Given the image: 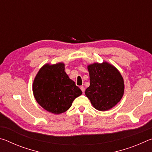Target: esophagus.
<instances>
[{
	"label": "esophagus",
	"instance_id": "34e87169",
	"mask_svg": "<svg viewBox=\"0 0 152 152\" xmlns=\"http://www.w3.org/2000/svg\"><path fill=\"white\" fill-rule=\"evenodd\" d=\"M80 89H81V91H82V92H84V91H85V88H84V86H80Z\"/></svg>",
	"mask_w": 152,
	"mask_h": 152
}]
</instances>
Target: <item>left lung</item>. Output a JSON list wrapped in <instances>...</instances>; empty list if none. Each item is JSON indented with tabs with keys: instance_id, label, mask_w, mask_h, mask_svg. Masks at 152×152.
<instances>
[{
	"instance_id": "left-lung-1",
	"label": "left lung",
	"mask_w": 152,
	"mask_h": 152,
	"mask_svg": "<svg viewBox=\"0 0 152 152\" xmlns=\"http://www.w3.org/2000/svg\"><path fill=\"white\" fill-rule=\"evenodd\" d=\"M87 69L90 86L85 91L86 96L96 110L105 111L111 109L124 94V80L120 72L107 61L89 64Z\"/></svg>"
}]
</instances>
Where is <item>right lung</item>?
Segmentation results:
<instances>
[{"label":"right lung","instance_id":"1","mask_svg":"<svg viewBox=\"0 0 152 152\" xmlns=\"http://www.w3.org/2000/svg\"><path fill=\"white\" fill-rule=\"evenodd\" d=\"M32 88L37 103L56 115L68 110L74 99L82 94L66 73L63 62L43 65L36 74Z\"/></svg>","mask_w":152,"mask_h":152}]
</instances>
